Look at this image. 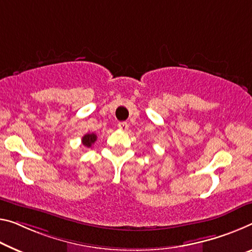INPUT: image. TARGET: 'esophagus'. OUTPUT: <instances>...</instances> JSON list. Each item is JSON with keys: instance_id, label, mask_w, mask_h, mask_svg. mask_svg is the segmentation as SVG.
I'll return each mask as SVG.
<instances>
[{"instance_id": "obj_1", "label": "esophagus", "mask_w": 252, "mask_h": 252, "mask_svg": "<svg viewBox=\"0 0 252 252\" xmlns=\"http://www.w3.org/2000/svg\"><path fill=\"white\" fill-rule=\"evenodd\" d=\"M128 124H127L126 122H122V123H119L118 124V128L121 129V130H124V131H126L127 129H128Z\"/></svg>"}]
</instances>
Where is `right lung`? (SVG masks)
I'll list each match as a JSON object with an SVG mask.
<instances>
[{
	"label": "right lung",
	"instance_id": "1",
	"mask_svg": "<svg viewBox=\"0 0 252 252\" xmlns=\"http://www.w3.org/2000/svg\"><path fill=\"white\" fill-rule=\"evenodd\" d=\"M96 141V135L94 133H91V134H86L84 136L82 137V143L84 146H87V148H91V145L94 144V143Z\"/></svg>",
	"mask_w": 252,
	"mask_h": 252
}]
</instances>
